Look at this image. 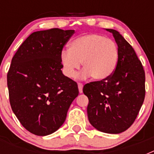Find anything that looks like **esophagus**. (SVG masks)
<instances>
[{
	"label": "esophagus",
	"instance_id": "1",
	"mask_svg": "<svg viewBox=\"0 0 154 154\" xmlns=\"http://www.w3.org/2000/svg\"><path fill=\"white\" fill-rule=\"evenodd\" d=\"M78 88L79 91V93H82V89H83V85L82 83H78Z\"/></svg>",
	"mask_w": 154,
	"mask_h": 154
}]
</instances>
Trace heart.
I'll list each match as a JSON object with an SVG mask.
<instances>
[{"instance_id":"1","label":"heart","mask_w":154,"mask_h":154,"mask_svg":"<svg viewBox=\"0 0 154 154\" xmlns=\"http://www.w3.org/2000/svg\"><path fill=\"white\" fill-rule=\"evenodd\" d=\"M119 61V48L113 41L98 34L79 37L70 43L69 50H62L60 62L63 72L73 78L80 68L82 76L91 75L96 81H103L113 74Z\"/></svg>"}]
</instances>
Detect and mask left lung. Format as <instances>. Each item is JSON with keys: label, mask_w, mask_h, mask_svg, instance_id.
<instances>
[{"label": "left lung", "mask_w": 154, "mask_h": 154, "mask_svg": "<svg viewBox=\"0 0 154 154\" xmlns=\"http://www.w3.org/2000/svg\"><path fill=\"white\" fill-rule=\"evenodd\" d=\"M112 33L119 48L117 67L109 78L83 87L89 99V123L99 131L120 133L135 121L145 98V72L135 51L117 31Z\"/></svg>", "instance_id": "8db88e82"}]
</instances>
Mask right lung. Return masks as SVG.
<instances>
[{
	"instance_id": "obj_1",
	"label": "right lung",
	"mask_w": 154,
	"mask_h": 154,
	"mask_svg": "<svg viewBox=\"0 0 154 154\" xmlns=\"http://www.w3.org/2000/svg\"><path fill=\"white\" fill-rule=\"evenodd\" d=\"M74 30L51 28L30 35L17 49L7 75L14 113L30 133L47 136L65 122L78 85L64 75L60 54Z\"/></svg>"
}]
</instances>
